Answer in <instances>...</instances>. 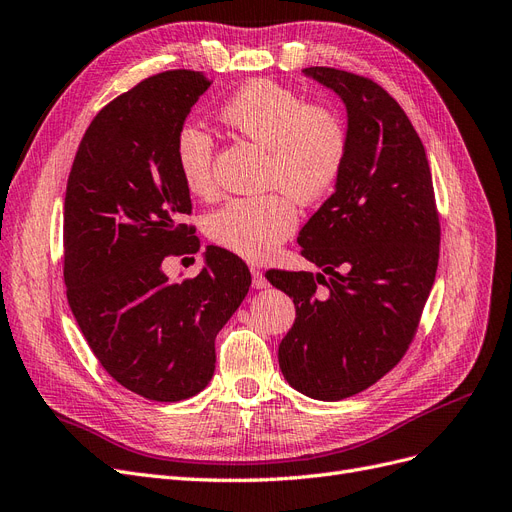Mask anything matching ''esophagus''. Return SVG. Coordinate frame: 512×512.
Returning a JSON list of instances; mask_svg holds the SVG:
<instances>
[{
	"instance_id": "34e87169",
	"label": "esophagus",
	"mask_w": 512,
	"mask_h": 512,
	"mask_svg": "<svg viewBox=\"0 0 512 512\" xmlns=\"http://www.w3.org/2000/svg\"><path fill=\"white\" fill-rule=\"evenodd\" d=\"M251 276H253V289H266V287H270L266 274H263L261 270L251 268Z\"/></svg>"
}]
</instances>
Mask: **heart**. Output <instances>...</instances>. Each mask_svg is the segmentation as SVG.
I'll return each instance as SVG.
<instances>
[{"label": "heart", "mask_w": 512, "mask_h": 512, "mask_svg": "<svg viewBox=\"0 0 512 512\" xmlns=\"http://www.w3.org/2000/svg\"><path fill=\"white\" fill-rule=\"evenodd\" d=\"M219 120L266 149L263 185L280 189L227 200L206 217V234L244 259H263L295 232L299 215L290 196L310 204L337 183L348 154V132L333 109L308 105L272 80H253L236 90L221 105ZM213 156L215 143L204 128H179L175 160L189 194H215Z\"/></svg>", "instance_id": "1"}]
</instances>
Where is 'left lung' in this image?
Wrapping results in <instances>:
<instances>
[{"label":"left lung","instance_id":"left-lung-1","mask_svg":"<svg viewBox=\"0 0 512 512\" xmlns=\"http://www.w3.org/2000/svg\"><path fill=\"white\" fill-rule=\"evenodd\" d=\"M304 73L348 111L342 175L297 238L301 255L330 278L285 270L266 278L295 304L278 346L285 380L312 399L342 401L407 352L437 274L441 225L424 145L401 105L363 75Z\"/></svg>","mask_w":512,"mask_h":512}]
</instances>
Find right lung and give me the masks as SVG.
I'll return each instance as SVG.
<instances>
[{"label": "right lung", "mask_w": 512, "mask_h": 512, "mask_svg": "<svg viewBox=\"0 0 512 512\" xmlns=\"http://www.w3.org/2000/svg\"><path fill=\"white\" fill-rule=\"evenodd\" d=\"M202 71L175 69L105 105L84 132L63 213L69 308L103 369L149 401L198 394L215 371V337L251 287L234 253L206 246L196 278L170 282L166 257L200 240L175 139L200 94Z\"/></svg>", "instance_id": "right-lung-1"}]
</instances>
